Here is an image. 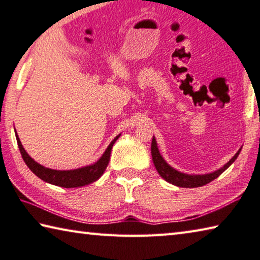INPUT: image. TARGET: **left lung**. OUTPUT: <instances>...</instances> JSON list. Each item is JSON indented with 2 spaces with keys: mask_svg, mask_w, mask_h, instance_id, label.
Segmentation results:
<instances>
[{
  "mask_svg": "<svg viewBox=\"0 0 260 260\" xmlns=\"http://www.w3.org/2000/svg\"><path fill=\"white\" fill-rule=\"evenodd\" d=\"M240 151H237L235 153V156L232 158V159L227 162V164L221 167V169L215 171L213 173H209V174H203V175H189V174H184L179 172V171L174 170L173 167H171L167 162L164 160V158L161 157L159 153V150L157 148V143L155 138H152V142H151V155H152V161L153 165H155L157 172L159 173L160 177L166 180L167 182L175 184L178 187H182V188H196V187H202L204 184L209 183L211 181H213L214 179H217L220 174L230 167L233 162L235 161L237 156L240 155Z\"/></svg>",
  "mask_w": 260,
  "mask_h": 260,
  "instance_id": "obj_1",
  "label": "left lung"
}]
</instances>
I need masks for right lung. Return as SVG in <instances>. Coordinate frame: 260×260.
I'll use <instances>...</instances> for the list:
<instances>
[{
  "label": "right lung",
  "instance_id": "right-lung-1",
  "mask_svg": "<svg viewBox=\"0 0 260 260\" xmlns=\"http://www.w3.org/2000/svg\"><path fill=\"white\" fill-rule=\"evenodd\" d=\"M119 136L120 134L112 140V142L109 144V147L103 153V156L101 157L95 164L86 166V167H81V169L71 170V171H57V170L47 169V167L38 164L37 161L32 159V158L28 156V153L25 151L23 146H21L20 140L16 133L19 151L21 153V157H23L25 164L28 166V169L32 171L37 177L43 180V181L55 184V186L63 187V188L82 187V186H86V184H89L91 182L96 181V180H99L101 178V175L104 173L105 169H107L112 147Z\"/></svg>",
  "mask_w": 260,
  "mask_h": 260
}]
</instances>
